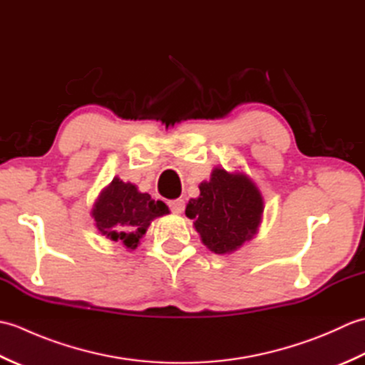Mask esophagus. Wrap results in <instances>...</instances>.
<instances>
[{
	"mask_svg": "<svg viewBox=\"0 0 365 365\" xmlns=\"http://www.w3.org/2000/svg\"><path fill=\"white\" fill-rule=\"evenodd\" d=\"M170 212L173 213H182L185 210V200L183 199H174L168 202Z\"/></svg>",
	"mask_w": 365,
	"mask_h": 365,
	"instance_id": "34e87169",
	"label": "esophagus"
}]
</instances>
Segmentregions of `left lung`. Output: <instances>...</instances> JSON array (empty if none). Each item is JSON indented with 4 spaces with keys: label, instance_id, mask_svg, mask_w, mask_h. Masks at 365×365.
<instances>
[{
    "label": "left lung",
    "instance_id": "1",
    "mask_svg": "<svg viewBox=\"0 0 365 365\" xmlns=\"http://www.w3.org/2000/svg\"><path fill=\"white\" fill-rule=\"evenodd\" d=\"M199 190L200 196L190 200L185 215L192 220L208 250L227 254L254 237L263 199L251 178L216 168L210 182L200 183Z\"/></svg>",
    "mask_w": 365,
    "mask_h": 365
}]
</instances>
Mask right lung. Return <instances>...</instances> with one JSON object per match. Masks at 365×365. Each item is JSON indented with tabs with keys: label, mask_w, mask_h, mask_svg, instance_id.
Masks as SVG:
<instances>
[{
	"label": "right lung",
	"mask_w": 365,
	"mask_h": 365,
	"mask_svg": "<svg viewBox=\"0 0 365 365\" xmlns=\"http://www.w3.org/2000/svg\"><path fill=\"white\" fill-rule=\"evenodd\" d=\"M169 213L163 200L139 192L133 183L114 178L105 188L92 210L96 226L111 242L135 250L150 221Z\"/></svg>",
	"instance_id": "right-lung-1"
}]
</instances>
